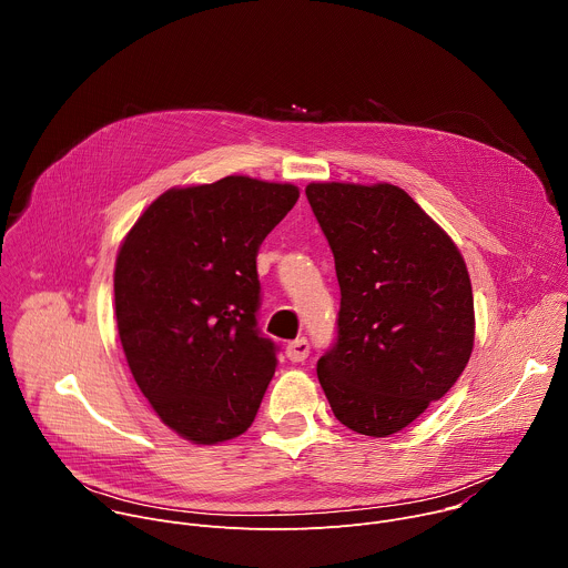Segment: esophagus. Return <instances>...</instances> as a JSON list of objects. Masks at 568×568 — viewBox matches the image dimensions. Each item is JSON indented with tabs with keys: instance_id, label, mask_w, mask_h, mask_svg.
I'll use <instances>...</instances> for the list:
<instances>
[{
	"instance_id": "1",
	"label": "esophagus",
	"mask_w": 568,
	"mask_h": 568,
	"mask_svg": "<svg viewBox=\"0 0 568 568\" xmlns=\"http://www.w3.org/2000/svg\"><path fill=\"white\" fill-rule=\"evenodd\" d=\"M285 353H287V357H290L292 362H303V359H307V355H310V342H307L305 337H298V339H294V342L287 344Z\"/></svg>"
}]
</instances>
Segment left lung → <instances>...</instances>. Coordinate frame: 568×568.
<instances>
[{"instance_id":"8db88e82","label":"left lung","mask_w":568,"mask_h":568,"mask_svg":"<svg viewBox=\"0 0 568 568\" xmlns=\"http://www.w3.org/2000/svg\"><path fill=\"white\" fill-rule=\"evenodd\" d=\"M335 256L337 339L316 362L335 418L384 438L460 377L474 346V296L452 237L393 184H310Z\"/></svg>"}]
</instances>
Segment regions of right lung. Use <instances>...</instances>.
<instances>
[{
    "mask_svg": "<svg viewBox=\"0 0 568 568\" xmlns=\"http://www.w3.org/2000/svg\"><path fill=\"white\" fill-rule=\"evenodd\" d=\"M298 189L231 175L171 189L125 235L114 272L128 366L156 416L197 445L245 434L276 371L258 328L256 256Z\"/></svg>",
    "mask_w": 568,
    "mask_h": 568,
    "instance_id": "1",
    "label": "right lung"
}]
</instances>
